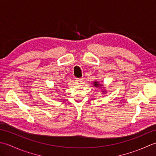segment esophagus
<instances>
[{
  "label": "esophagus",
  "instance_id": "esophagus-1",
  "mask_svg": "<svg viewBox=\"0 0 156 156\" xmlns=\"http://www.w3.org/2000/svg\"><path fill=\"white\" fill-rule=\"evenodd\" d=\"M82 79H75V83H76V84H77V85H79V84H81V83H82Z\"/></svg>",
  "mask_w": 156,
  "mask_h": 156
}]
</instances>
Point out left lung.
<instances>
[{"label": "left lung", "instance_id": "left-lung-1", "mask_svg": "<svg viewBox=\"0 0 156 156\" xmlns=\"http://www.w3.org/2000/svg\"><path fill=\"white\" fill-rule=\"evenodd\" d=\"M94 85H95V86H96V87H98V86H99V83H98V82H95L94 83Z\"/></svg>", "mask_w": 156, "mask_h": 156}]
</instances>
